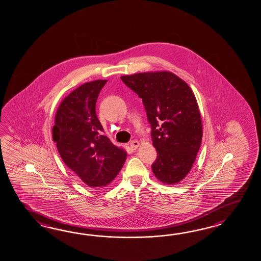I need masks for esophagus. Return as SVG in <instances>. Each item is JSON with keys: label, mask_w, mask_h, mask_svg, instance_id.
<instances>
[{"label": "esophagus", "mask_w": 261, "mask_h": 261, "mask_svg": "<svg viewBox=\"0 0 261 261\" xmlns=\"http://www.w3.org/2000/svg\"><path fill=\"white\" fill-rule=\"evenodd\" d=\"M129 145H130L132 150H136V149H138V147L140 146V142L138 140H134L130 142Z\"/></svg>", "instance_id": "obj_1"}]
</instances>
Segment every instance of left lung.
I'll return each mask as SVG.
<instances>
[{
    "mask_svg": "<svg viewBox=\"0 0 261 261\" xmlns=\"http://www.w3.org/2000/svg\"><path fill=\"white\" fill-rule=\"evenodd\" d=\"M141 98L151 125L158 156L152 164L155 177L176 184L191 171L202 141L203 130L196 98L188 84L170 71L121 76Z\"/></svg>",
    "mask_w": 261,
    "mask_h": 261,
    "instance_id": "obj_1",
    "label": "left lung"
}]
</instances>
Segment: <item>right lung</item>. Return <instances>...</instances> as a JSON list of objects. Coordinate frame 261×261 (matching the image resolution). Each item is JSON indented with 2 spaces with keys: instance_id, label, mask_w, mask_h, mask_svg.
Returning <instances> with one entry per match:
<instances>
[{
  "instance_id": "1",
  "label": "right lung",
  "mask_w": 261,
  "mask_h": 261,
  "mask_svg": "<svg viewBox=\"0 0 261 261\" xmlns=\"http://www.w3.org/2000/svg\"><path fill=\"white\" fill-rule=\"evenodd\" d=\"M107 80H96L74 89L60 103L53 127V140L64 163L91 188L109 184L126 159L115 146L96 115L98 95Z\"/></svg>"
}]
</instances>
